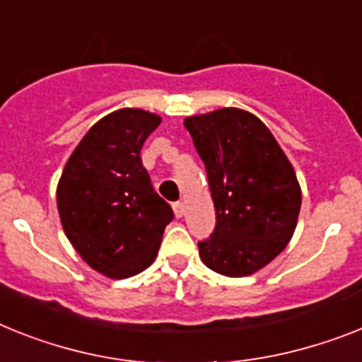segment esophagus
<instances>
[{"label":"esophagus","instance_id":"1","mask_svg":"<svg viewBox=\"0 0 362 362\" xmlns=\"http://www.w3.org/2000/svg\"><path fill=\"white\" fill-rule=\"evenodd\" d=\"M173 211H175L176 218H180L182 215L186 214V204H184V202H175V204H173Z\"/></svg>","mask_w":362,"mask_h":362}]
</instances>
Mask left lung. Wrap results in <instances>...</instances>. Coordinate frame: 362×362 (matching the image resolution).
<instances>
[{
  "label": "left lung",
  "mask_w": 362,
  "mask_h": 362,
  "mask_svg": "<svg viewBox=\"0 0 362 362\" xmlns=\"http://www.w3.org/2000/svg\"><path fill=\"white\" fill-rule=\"evenodd\" d=\"M208 173L215 232L199 243L208 269L250 276L279 256L298 223L302 189L293 163L267 124L243 108L184 119Z\"/></svg>",
  "instance_id": "8db88e82"
}]
</instances>
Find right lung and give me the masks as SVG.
I'll return each instance as SVG.
<instances>
[{
	"mask_svg": "<svg viewBox=\"0 0 362 362\" xmlns=\"http://www.w3.org/2000/svg\"><path fill=\"white\" fill-rule=\"evenodd\" d=\"M162 117L119 108L97 121L78 141L57 186L64 233L99 274L124 279L153 265L173 218L154 193L141 147Z\"/></svg>",
	"mask_w": 362,
	"mask_h": 362,
	"instance_id": "1",
	"label": "right lung"
}]
</instances>
